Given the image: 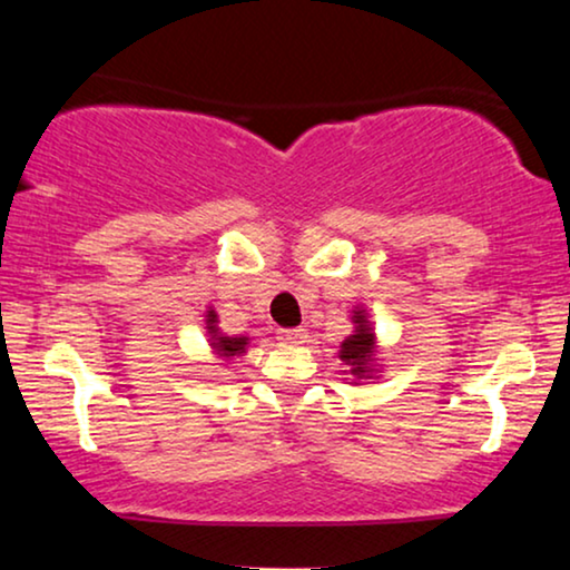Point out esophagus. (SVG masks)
Here are the masks:
<instances>
[{
	"mask_svg": "<svg viewBox=\"0 0 570 570\" xmlns=\"http://www.w3.org/2000/svg\"><path fill=\"white\" fill-rule=\"evenodd\" d=\"M281 338L284 341H289V344H299V341H305L307 338V331L302 328H286V331H281Z\"/></svg>",
	"mask_w": 570,
	"mask_h": 570,
	"instance_id": "1",
	"label": "esophagus"
}]
</instances>
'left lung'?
Listing matches in <instances>:
<instances>
[{
	"mask_svg": "<svg viewBox=\"0 0 570 570\" xmlns=\"http://www.w3.org/2000/svg\"><path fill=\"white\" fill-rule=\"evenodd\" d=\"M354 323L356 331L348 336L344 344H341V362H346V367H352L348 373L352 375H364L370 367V360H373L375 352V336L370 331V323L364 313H354Z\"/></svg>",
	"mask_w": 570,
	"mask_h": 570,
	"instance_id": "1",
	"label": "left lung"
}]
</instances>
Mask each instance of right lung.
<instances>
[{
	"mask_svg": "<svg viewBox=\"0 0 570 570\" xmlns=\"http://www.w3.org/2000/svg\"><path fill=\"white\" fill-rule=\"evenodd\" d=\"M208 333H214V348L222 356H234V354H242L247 346V338H229V336H218V328H216V313L214 309H208Z\"/></svg>",
	"mask_w": 570,
	"mask_h": 570,
	"instance_id": "1",
	"label": "right lung"
}]
</instances>
